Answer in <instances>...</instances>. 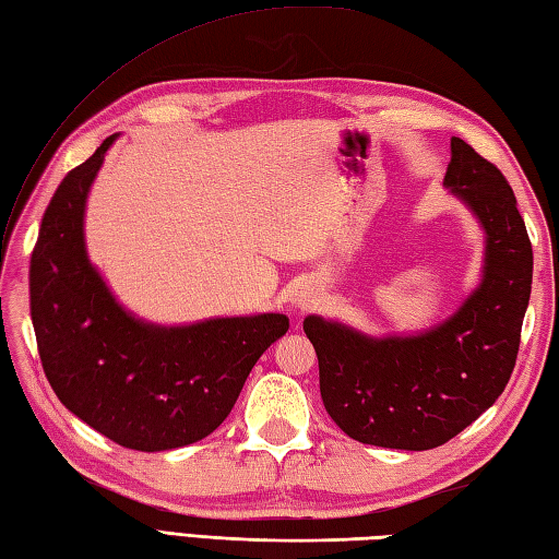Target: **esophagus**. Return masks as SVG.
Instances as JSON below:
<instances>
[{"label": "esophagus", "mask_w": 559, "mask_h": 559, "mask_svg": "<svg viewBox=\"0 0 559 559\" xmlns=\"http://www.w3.org/2000/svg\"><path fill=\"white\" fill-rule=\"evenodd\" d=\"M309 305H314V295H311L309 290H297L295 297H293V307L295 309H307Z\"/></svg>", "instance_id": "esophagus-1"}]
</instances>
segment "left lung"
Listing matches in <instances>:
<instances>
[{"mask_svg":"<svg viewBox=\"0 0 559 559\" xmlns=\"http://www.w3.org/2000/svg\"><path fill=\"white\" fill-rule=\"evenodd\" d=\"M443 186L484 228L481 283L445 321L414 335H367L317 314L305 333L319 357L323 407L367 445L431 450L448 443L508 385L531 297L534 252L498 166L450 140Z\"/></svg>","mask_w":559,"mask_h":559,"instance_id":"8db88e82","label":"left lung"}]
</instances>
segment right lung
<instances>
[{
	"instance_id": "add662e5",
	"label": "right lung",
	"mask_w": 559,
	"mask_h": 559,
	"mask_svg": "<svg viewBox=\"0 0 559 559\" xmlns=\"http://www.w3.org/2000/svg\"><path fill=\"white\" fill-rule=\"evenodd\" d=\"M116 138L69 171L47 206L31 257V317L61 405L114 443L162 452L216 431L290 323L254 314L159 326L116 300L83 230L87 192Z\"/></svg>"
}]
</instances>
